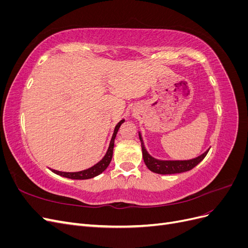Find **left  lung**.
<instances>
[{"label": "left lung", "instance_id": "8db88e82", "mask_svg": "<svg viewBox=\"0 0 248 248\" xmlns=\"http://www.w3.org/2000/svg\"><path fill=\"white\" fill-rule=\"evenodd\" d=\"M139 137L141 144V151H142V158L147 168L156 174L161 175H170V174H179V172H183L190 170L205 158L207 153L209 152V149L196 158L188 159V160H161L154 158L153 156L150 155L145 148L144 140H142L141 134L139 132Z\"/></svg>", "mask_w": 248, "mask_h": 248}]
</instances>
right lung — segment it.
I'll use <instances>...</instances> for the list:
<instances>
[{
  "instance_id": "add662e5",
  "label": "right lung",
  "mask_w": 248,
  "mask_h": 248,
  "mask_svg": "<svg viewBox=\"0 0 248 248\" xmlns=\"http://www.w3.org/2000/svg\"><path fill=\"white\" fill-rule=\"evenodd\" d=\"M125 121V120H121L120 121L114 129V133H112V137L110 139L109 141V146L108 148V151L106 153V155L103 156V158L97 162L95 166L89 168L87 170H80V171H74V172H66V171H60V170H51L52 172H55L57 175H60L62 177L65 178H68V179H74V180H86V179H91L94 178L96 176L100 175L102 171H104L107 170V168L108 167V164L111 160V157H112V150H114V145H115V139L117 136V132L120 128V126L121 124Z\"/></svg>"
}]
</instances>
